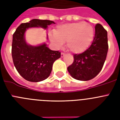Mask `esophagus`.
<instances>
[{
	"label": "esophagus",
	"mask_w": 120,
	"mask_h": 120,
	"mask_svg": "<svg viewBox=\"0 0 120 120\" xmlns=\"http://www.w3.org/2000/svg\"><path fill=\"white\" fill-rule=\"evenodd\" d=\"M65 53L62 52V53H61V57H64V56H65Z\"/></svg>",
	"instance_id": "esophagus-1"
}]
</instances>
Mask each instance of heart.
Listing matches in <instances>:
<instances>
[{"mask_svg":"<svg viewBox=\"0 0 120 120\" xmlns=\"http://www.w3.org/2000/svg\"><path fill=\"white\" fill-rule=\"evenodd\" d=\"M94 28L88 22L72 23L57 26L54 34L50 36L51 41L58 48L67 41V47L71 52L79 53L85 50L91 43Z\"/></svg>","mask_w":120,"mask_h":120,"instance_id":"obj_1","label":"heart"}]
</instances>
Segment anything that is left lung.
<instances>
[{"mask_svg": "<svg viewBox=\"0 0 120 120\" xmlns=\"http://www.w3.org/2000/svg\"><path fill=\"white\" fill-rule=\"evenodd\" d=\"M108 33L102 25L95 26V36L91 45L80 54L73 55L74 61L67 70L71 76L79 80L96 77L103 67L108 50Z\"/></svg>", "mask_w": 120, "mask_h": 120, "instance_id": "8db88e82", "label": "left lung"}]
</instances>
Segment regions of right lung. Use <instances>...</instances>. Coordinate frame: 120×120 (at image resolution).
<instances>
[{
	"label": "right lung",
	"mask_w": 120,
	"mask_h": 120,
	"mask_svg": "<svg viewBox=\"0 0 120 120\" xmlns=\"http://www.w3.org/2000/svg\"><path fill=\"white\" fill-rule=\"evenodd\" d=\"M52 23H55L47 20L33 19L28 23H22L14 33L11 50L14 64L18 73L28 81L38 82L47 79L53 62L61 57V52L51 50L45 44L38 46L27 45L24 33L29 27L46 29Z\"/></svg>",
	"instance_id": "add662e5"
}]
</instances>
